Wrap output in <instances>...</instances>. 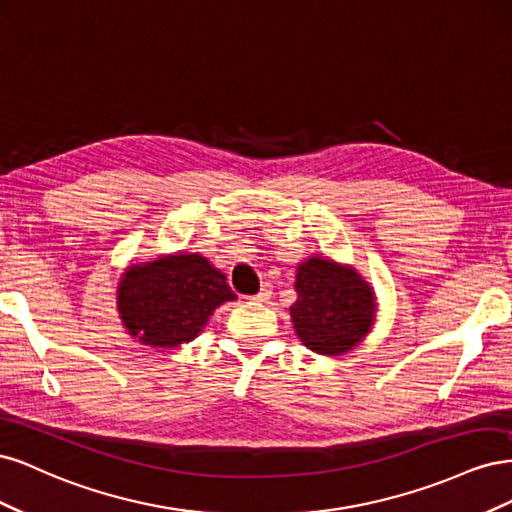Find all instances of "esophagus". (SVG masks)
<instances>
[{
    "label": "esophagus",
    "instance_id": "1",
    "mask_svg": "<svg viewBox=\"0 0 512 512\" xmlns=\"http://www.w3.org/2000/svg\"><path fill=\"white\" fill-rule=\"evenodd\" d=\"M271 294H273V290H271V286H262L256 294H254V301H258V303H265V301H269L271 299Z\"/></svg>",
    "mask_w": 512,
    "mask_h": 512
}]
</instances>
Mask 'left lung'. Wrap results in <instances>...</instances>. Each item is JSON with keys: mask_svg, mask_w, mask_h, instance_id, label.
Returning <instances> with one entry per match:
<instances>
[{"mask_svg": "<svg viewBox=\"0 0 512 512\" xmlns=\"http://www.w3.org/2000/svg\"><path fill=\"white\" fill-rule=\"evenodd\" d=\"M297 301L290 318L303 346L318 354L342 356L359 346L376 320L371 286L348 265L309 256L294 277Z\"/></svg>", "mask_w": 512, "mask_h": 512, "instance_id": "1", "label": "left lung"}]
</instances>
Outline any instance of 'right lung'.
<instances>
[{
  "label": "right lung",
  "instance_id": "obj_1",
  "mask_svg": "<svg viewBox=\"0 0 512 512\" xmlns=\"http://www.w3.org/2000/svg\"><path fill=\"white\" fill-rule=\"evenodd\" d=\"M235 299L226 275L188 252L130 265L117 286V312L128 335L164 350L192 342L215 307Z\"/></svg>",
  "mask_w": 512,
  "mask_h": 512
}]
</instances>
